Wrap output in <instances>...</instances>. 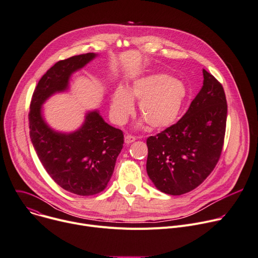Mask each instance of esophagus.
<instances>
[{"mask_svg":"<svg viewBox=\"0 0 258 258\" xmlns=\"http://www.w3.org/2000/svg\"><path fill=\"white\" fill-rule=\"evenodd\" d=\"M135 141H136V137H135V136L129 135V134L125 135V143H126V144H131V143H133V142H135Z\"/></svg>","mask_w":258,"mask_h":258,"instance_id":"34e87169","label":"esophagus"}]
</instances>
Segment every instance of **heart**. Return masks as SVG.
I'll list each match as a JSON object with an SVG mask.
<instances>
[{
    "label": "heart",
    "mask_w": 258,
    "mask_h": 258,
    "mask_svg": "<svg viewBox=\"0 0 258 258\" xmlns=\"http://www.w3.org/2000/svg\"><path fill=\"white\" fill-rule=\"evenodd\" d=\"M187 98V88L183 82L168 74L158 73L135 81L128 92L120 87L112 96L110 115L117 123H124L133 110V100L138 102V110L152 129H164L179 117Z\"/></svg>",
    "instance_id": "1"
}]
</instances>
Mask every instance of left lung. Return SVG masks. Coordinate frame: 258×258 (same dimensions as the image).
<instances>
[{"label": "left lung", "mask_w": 258, "mask_h": 258, "mask_svg": "<svg viewBox=\"0 0 258 258\" xmlns=\"http://www.w3.org/2000/svg\"><path fill=\"white\" fill-rule=\"evenodd\" d=\"M204 86L175 124L147 140V172L157 189L181 195L200 186L221 156L227 117L222 85L203 70Z\"/></svg>", "instance_id": "obj_1"}]
</instances>
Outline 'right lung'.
Wrapping results in <instances>:
<instances>
[{"instance_id":"right-lung-1","label":"right lung","mask_w":258,"mask_h":258,"mask_svg":"<svg viewBox=\"0 0 258 258\" xmlns=\"http://www.w3.org/2000/svg\"><path fill=\"white\" fill-rule=\"evenodd\" d=\"M96 55L89 52L55 63L39 81L29 112L30 137L43 167L58 186L83 196L106 188L123 148L124 134L104 122L97 110L87 113L78 130L56 132L45 123L41 105L52 94L66 91L71 74Z\"/></svg>"}]
</instances>
